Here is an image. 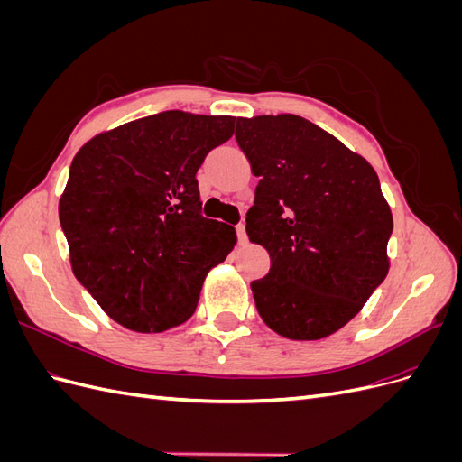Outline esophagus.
<instances>
[{
  "label": "esophagus",
  "instance_id": "obj_1",
  "mask_svg": "<svg viewBox=\"0 0 462 462\" xmlns=\"http://www.w3.org/2000/svg\"><path fill=\"white\" fill-rule=\"evenodd\" d=\"M236 236H239V243H246V229H245V223H239V226H236Z\"/></svg>",
  "mask_w": 462,
  "mask_h": 462
}]
</instances>
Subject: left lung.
I'll return each instance as SVG.
<instances>
[{"mask_svg":"<svg viewBox=\"0 0 462 462\" xmlns=\"http://www.w3.org/2000/svg\"><path fill=\"white\" fill-rule=\"evenodd\" d=\"M236 144L260 177L248 239L268 250L250 283L265 326L316 341L351 321L389 272L393 216L374 167L309 119L239 117Z\"/></svg>","mask_w":462,"mask_h":462,"instance_id":"1","label":"left lung"}]
</instances>
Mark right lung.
Instances as JSON below:
<instances>
[{"label":"right lung","instance_id":"right-lung-1","mask_svg":"<svg viewBox=\"0 0 462 462\" xmlns=\"http://www.w3.org/2000/svg\"><path fill=\"white\" fill-rule=\"evenodd\" d=\"M233 129L235 117L173 109L96 134L77 152L60 200L71 268L123 328L183 324L208 272L233 250L235 229L202 216L197 180Z\"/></svg>","mask_w":462,"mask_h":462}]
</instances>
